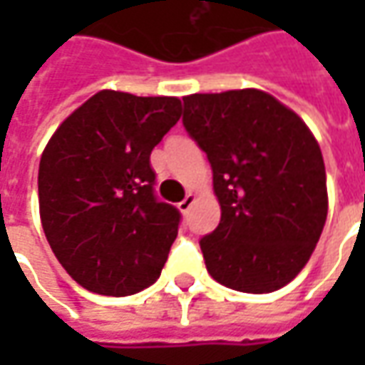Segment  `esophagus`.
<instances>
[{
	"mask_svg": "<svg viewBox=\"0 0 365 365\" xmlns=\"http://www.w3.org/2000/svg\"><path fill=\"white\" fill-rule=\"evenodd\" d=\"M193 201H195V195H193V193H187V195L178 203V209H180L182 213H187V211H190V207L193 205Z\"/></svg>",
	"mask_w": 365,
	"mask_h": 365,
	"instance_id": "34e87169",
	"label": "esophagus"
}]
</instances>
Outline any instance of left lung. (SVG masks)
Masks as SVG:
<instances>
[{
	"instance_id": "8db88e82",
	"label": "left lung",
	"mask_w": 365,
	"mask_h": 365,
	"mask_svg": "<svg viewBox=\"0 0 365 365\" xmlns=\"http://www.w3.org/2000/svg\"><path fill=\"white\" fill-rule=\"evenodd\" d=\"M183 127L207 154L221 205L199 240L207 272L242 293H269L305 268L327 221L321 148L299 115L260 90L183 97Z\"/></svg>"
}]
</instances>
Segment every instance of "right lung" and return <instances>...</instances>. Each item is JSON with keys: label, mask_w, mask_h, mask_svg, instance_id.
Masks as SVG:
<instances>
[{"label": "right lung", "mask_w": 365, "mask_h": 365, "mask_svg": "<svg viewBox=\"0 0 365 365\" xmlns=\"http://www.w3.org/2000/svg\"><path fill=\"white\" fill-rule=\"evenodd\" d=\"M180 113L178 97L103 90L46 144L38 166L44 235L88 291L125 297L160 277L182 215L156 197L150 152Z\"/></svg>", "instance_id": "obj_1"}]
</instances>
